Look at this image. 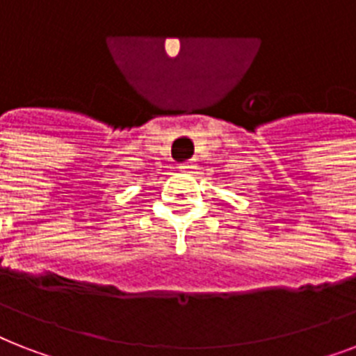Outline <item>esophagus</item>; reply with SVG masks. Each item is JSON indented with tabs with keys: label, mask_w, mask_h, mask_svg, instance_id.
<instances>
[{
	"label": "esophagus",
	"mask_w": 356,
	"mask_h": 356,
	"mask_svg": "<svg viewBox=\"0 0 356 356\" xmlns=\"http://www.w3.org/2000/svg\"><path fill=\"white\" fill-rule=\"evenodd\" d=\"M179 170H181V172H194L195 164L192 161H186L183 162V164H179Z\"/></svg>",
	"instance_id": "34e87169"
}]
</instances>
